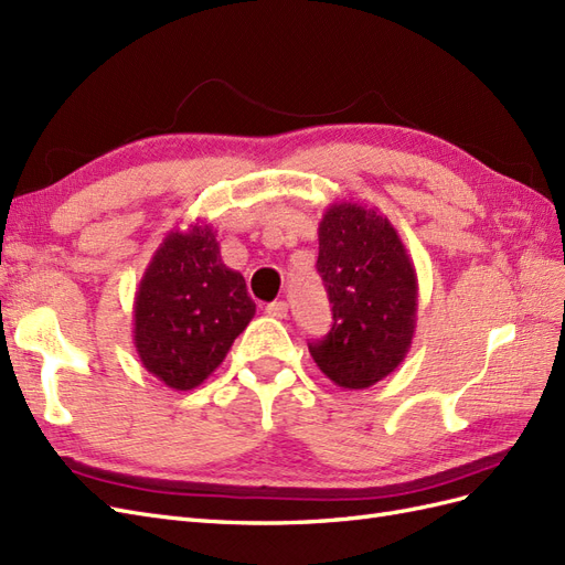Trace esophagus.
Listing matches in <instances>:
<instances>
[{
    "label": "esophagus",
    "mask_w": 565,
    "mask_h": 565,
    "mask_svg": "<svg viewBox=\"0 0 565 565\" xmlns=\"http://www.w3.org/2000/svg\"><path fill=\"white\" fill-rule=\"evenodd\" d=\"M266 313L273 318H285L287 316V303L285 301H270L266 307Z\"/></svg>",
    "instance_id": "esophagus-1"
}]
</instances>
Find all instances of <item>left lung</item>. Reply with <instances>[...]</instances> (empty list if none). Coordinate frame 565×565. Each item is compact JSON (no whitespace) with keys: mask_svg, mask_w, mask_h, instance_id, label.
I'll list each match as a JSON object with an SVG mask.
<instances>
[{"mask_svg":"<svg viewBox=\"0 0 565 565\" xmlns=\"http://www.w3.org/2000/svg\"><path fill=\"white\" fill-rule=\"evenodd\" d=\"M316 266L332 303V328L309 352L338 387H371L404 361L414 340V262L387 216L338 202L320 218Z\"/></svg>","mask_w":565,"mask_h":565,"instance_id":"obj_1","label":"left lung"}]
</instances>
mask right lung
Listing matches in <instances>:
<instances>
[{
  "label": "right lung",
  "mask_w": 565,
  "mask_h": 565,
  "mask_svg": "<svg viewBox=\"0 0 565 565\" xmlns=\"http://www.w3.org/2000/svg\"><path fill=\"white\" fill-rule=\"evenodd\" d=\"M256 303L242 273L221 262L216 231H171L151 256L132 303V340L166 387H200L249 326Z\"/></svg>",
  "instance_id": "1"
}]
</instances>
